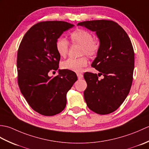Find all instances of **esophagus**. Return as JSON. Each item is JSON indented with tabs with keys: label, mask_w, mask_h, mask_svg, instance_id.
<instances>
[{
	"label": "esophagus",
	"mask_w": 149,
	"mask_h": 149,
	"mask_svg": "<svg viewBox=\"0 0 149 149\" xmlns=\"http://www.w3.org/2000/svg\"><path fill=\"white\" fill-rule=\"evenodd\" d=\"M77 77H78L79 79H81L83 77V75L81 74H77Z\"/></svg>",
	"instance_id": "34e87169"
}]
</instances>
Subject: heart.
I'll list each match as a JSON object with an SVG mask.
<instances>
[{
  "instance_id": "heart-1",
  "label": "heart",
  "mask_w": 149,
  "mask_h": 149,
  "mask_svg": "<svg viewBox=\"0 0 149 149\" xmlns=\"http://www.w3.org/2000/svg\"><path fill=\"white\" fill-rule=\"evenodd\" d=\"M70 42L73 44L81 46V55H86L90 58L95 57L99 50V43L94 40L92 34L83 29H77L72 32L70 36ZM68 42L63 38L57 40L56 49L59 56L65 57L68 51ZM88 64L86 57L79 58H69L61 63L63 69L75 72H80Z\"/></svg>"
}]
</instances>
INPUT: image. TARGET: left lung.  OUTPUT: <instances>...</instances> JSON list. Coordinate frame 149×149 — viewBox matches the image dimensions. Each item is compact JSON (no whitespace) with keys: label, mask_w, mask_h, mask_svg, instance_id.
<instances>
[{"label":"left lung","mask_w":149,"mask_h":149,"mask_svg":"<svg viewBox=\"0 0 149 149\" xmlns=\"http://www.w3.org/2000/svg\"><path fill=\"white\" fill-rule=\"evenodd\" d=\"M95 32L100 41L99 50L91 66L103 74L86 72L87 88L84 97L89 108L100 115L115 111L125 100L130 91L134 66V53L127 34L116 22L99 20L79 22Z\"/></svg>","instance_id":"8db88e82"}]
</instances>
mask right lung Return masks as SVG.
I'll return each instance as SVG.
<instances>
[{
	"label": "right lung",
	"instance_id": "add662e5",
	"mask_svg": "<svg viewBox=\"0 0 149 149\" xmlns=\"http://www.w3.org/2000/svg\"><path fill=\"white\" fill-rule=\"evenodd\" d=\"M74 26L63 21L41 22L25 34L17 54L18 83L21 93L35 111L44 116L61 113L66 104V93L77 80L75 72L57 70L61 56L56 42L63 32Z\"/></svg>",
	"mask_w": 149,
	"mask_h": 149
}]
</instances>
